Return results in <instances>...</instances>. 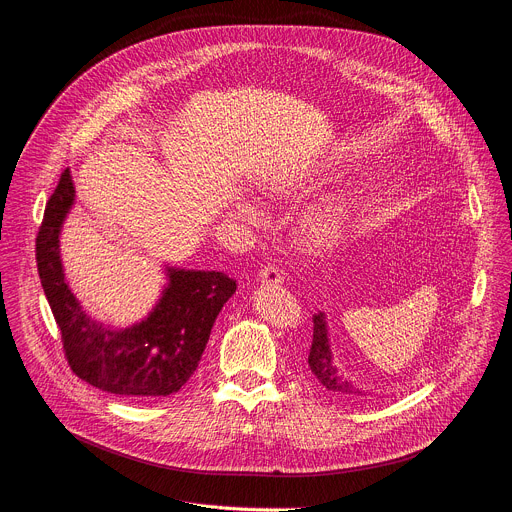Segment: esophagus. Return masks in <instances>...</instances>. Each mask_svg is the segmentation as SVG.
Segmentation results:
<instances>
[{"label": "esophagus", "mask_w": 512, "mask_h": 512, "mask_svg": "<svg viewBox=\"0 0 512 512\" xmlns=\"http://www.w3.org/2000/svg\"><path fill=\"white\" fill-rule=\"evenodd\" d=\"M259 279H261V283H265V285H279V283L283 281V275H281V271H279L277 267L267 265V267H263V269L259 271Z\"/></svg>", "instance_id": "obj_1"}]
</instances>
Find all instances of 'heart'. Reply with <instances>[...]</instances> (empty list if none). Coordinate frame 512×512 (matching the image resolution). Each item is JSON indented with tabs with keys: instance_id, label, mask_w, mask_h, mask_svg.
<instances>
[{
	"instance_id": "obj_1",
	"label": "heart",
	"mask_w": 512,
	"mask_h": 512,
	"mask_svg": "<svg viewBox=\"0 0 512 512\" xmlns=\"http://www.w3.org/2000/svg\"><path fill=\"white\" fill-rule=\"evenodd\" d=\"M309 189L311 185L305 179L277 177L265 187V195L271 199H299L305 197ZM233 213L253 227L261 225L263 221V213L257 209V205L245 197L235 199ZM348 217L350 207L342 197H331L309 207L297 223V239L301 247L313 253L333 249L346 233Z\"/></svg>"
}]
</instances>
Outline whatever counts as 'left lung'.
Instances as JSON below:
<instances>
[{
  "label": "left lung",
  "instance_id": "1",
  "mask_svg": "<svg viewBox=\"0 0 512 512\" xmlns=\"http://www.w3.org/2000/svg\"><path fill=\"white\" fill-rule=\"evenodd\" d=\"M313 382L335 402H352L370 396L350 376L339 370L329 339V325L323 311L313 315V342L307 358Z\"/></svg>",
  "mask_w": 512,
  "mask_h": 512
}]
</instances>
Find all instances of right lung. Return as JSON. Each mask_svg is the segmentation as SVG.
<instances>
[{
	"label": "right lung",
	"mask_w": 512,
	"mask_h": 512,
	"mask_svg": "<svg viewBox=\"0 0 512 512\" xmlns=\"http://www.w3.org/2000/svg\"><path fill=\"white\" fill-rule=\"evenodd\" d=\"M74 203L72 175L64 170L36 239L38 273L72 372L116 396L158 398L179 392L195 374L213 323L237 283L221 271L164 265L166 283L148 315L128 327L106 325L86 313L66 281L60 233Z\"/></svg>",
	"instance_id": "add662e5"
}]
</instances>
